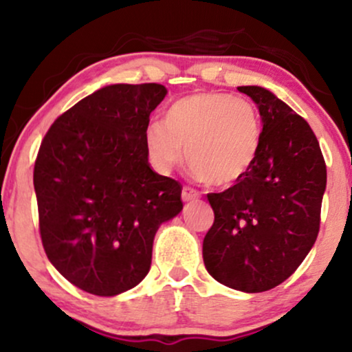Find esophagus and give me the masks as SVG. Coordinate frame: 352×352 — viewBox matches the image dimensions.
I'll return each mask as SVG.
<instances>
[{"label":"esophagus","instance_id":"obj_1","mask_svg":"<svg viewBox=\"0 0 352 352\" xmlns=\"http://www.w3.org/2000/svg\"><path fill=\"white\" fill-rule=\"evenodd\" d=\"M199 197H200V193L197 192L195 188L187 187V185L182 188V200H184V201H193V200L199 199Z\"/></svg>","mask_w":352,"mask_h":352}]
</instances>
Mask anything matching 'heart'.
<instances>
[{"mask_svg": "<svg viewBox=\"0 0 352 352\" xmlns=\"http://www.w3.org/2000/svg\"><path fill=\"white\" fill-rule=\"evenodd\" d=\"M261 145V120L252 100L225 92H197L172 104L164 125L145 134L148 157L167 172L187 155L193 175L208 187H230L248 173Z\"/></svg>", "mask_w": 352, "mask_h": 352, "instance_id": "b5f03b06", "label": "heart"}]
</instances>
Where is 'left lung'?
Here are the masks:
<instances>
[{
  "label": "left lung",
  "mask_w": 352,
  "mask_h": 352,
  "mask_svg": "<svg viewBox=\"0 0 352 352\" xmlns=\"http://www.w3.org/2000/svg\"><path fill=\"white\" fill-rule=\"evenodd\" d=\"M238 91L258 104L263 131L248 173L208 193L215 220L204 238V263L221 285L268 292L288 280L316 241L326 164L309 124L258 86Z\"/></svg>",
  "instance_id": "8db88e82"
}]
</instances>
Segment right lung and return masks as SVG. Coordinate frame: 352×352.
Listing matches in <instances>:
<instances>
[{"mask_svg": "<svg viewBox=\"0 0 352 352\" xmlns=\"http://www.w3.org/2000/svg\"><path fill=\"white\" fill-rule=\"evenodd\" d=\"M162 84H114L60 114L34 162L39 233L54 268L98 296L134 288L152 263L164 221L179 215L182 185L148 165L151 112Z\"/></svg>", "mask_w": 352, "mask_h": 352, "instance_id": "add662e5", "label": "right lung"}]
</instances>
